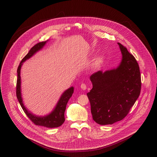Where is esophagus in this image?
<instances>
[{
  "label": "esophagus",
  "mask_w": 157,
  "mask_h": 157,
  "mask_svg": "<svg viewBox=\"0 0 157 157\" xmlns=\"http://www.w3.org/2000/svg\"><path fill=\"white\" fill-rule=\"evenodd\" d=\"M81 88H82V89H83V90H86V89H87L86 84V83H82V84L81 85Z\"/></svg>",
  "instance_id": "34e87169"
}]
</instances>
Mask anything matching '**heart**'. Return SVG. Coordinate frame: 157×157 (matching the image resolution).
Returning <instances> with one entry per match:
<instances>
[{
	"instance_id": "1",
	"label": "heart",
	"mask_w": 157,
	"mask_h": 157,
	"mask_svg": "<svg viewBox=\"0 0 157 157\" xmlns=\"http://www.w3.org/2000/svg\"><path fill=\"white\" fill-rule=\"evenodd\" d=\"M101 61H102V59H101V57L97 58V59L95 60V62H94V65H95V66H98V64H99L101 63Z\"/></svg>"
}]
</instances>
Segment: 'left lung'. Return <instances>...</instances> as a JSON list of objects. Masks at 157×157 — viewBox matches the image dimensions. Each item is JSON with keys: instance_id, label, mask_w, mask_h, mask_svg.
I'll use <instances>...</instances> for the list:
<instances>
[{"instance_id": "left-lung-1", "label": "left lung", "mask_w": 157, "mask_h": 157, "mask_svg": "<svg viewBox=\"0 0 157 157\" xmlns=\"http://www.w3.org/2000/svg\"><path fill=\"white\" fill-rule=\"evenodd\" d=\"M122 59L116 68L98 71L90 76L93 88L87 95L93 119L98 124L123 120L140 95L141 74L135 57L118 43Z\"/></svg>"}]
</instances>
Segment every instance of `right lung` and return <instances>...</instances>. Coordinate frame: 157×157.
<instances>
[{"label":"right lung","instance_id":"right-lung-1","mask_svg":"<svg viewBox=\"0 0 157 157\" xmlns=\"http://www.w3.org/2000/svg\"><path fill=\"white\" fill-rule=\"evenodd\" d=\"M48 41H43L37 43L31 48L29 52L27 54L23 59L21 60L18 68L17 70V83H16V96L21 106L22 109L24 111V113L27 115V116L31 120V122L35 125L37 126H44L46 128H58L64 122V112L66 110V105L70 97L74 93V87H71L70 88L66 90L63 94L61 95L59 102L55 106V108L49 114L44 116H35V114L30 113L29 111L26 109L25 106L24 105L23 101L21 98V78H20V70L21 67L23 64V62L26 60L29 59V58L32 56L35 53H36L44 46V44L47 43Z\"/></svg>","mask_w":157,"mask_h":157}]
</instances>
